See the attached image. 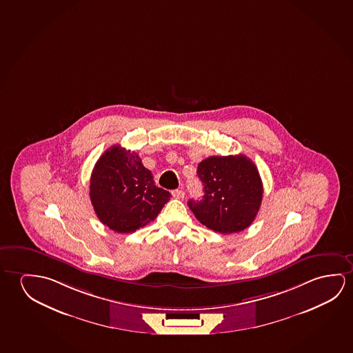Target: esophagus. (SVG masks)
Masks as SVG:
<instances>
[{"label": "esophagus", "instance_id": "obj_1", "mask_svg": "<svg viewBox=\"0 0 353 353\" xmlns=\"http://www.w3.org/2000/svg\"><path fill=\"white\" fill-rule=\"evenodd\" d=\"M172 196L176 199H183L185 198V192L182 190H174L172 192Z\"/></svg>", "mask_w": 353, "mask_h": 353}]
</instances>
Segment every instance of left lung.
Returning <instances> with one entry per match:
<instances>
[{"instance_id": "left-lung-1", "label": "left lung", "mask_w": 353, "mask_h": 353, "mask_svg": "<svg viewBox=\"0 0 353 353\" xmlns=\"http://www.w3.org/2000/svg\"><path fill=\"white\" fill-rule=\"evenodd\" d=\"M204 185L201 201H188L199 223L215 232H241L254 221L263 199V183L254 163L244 157H209L198 165Z\"/></svg>"}]
</instances>
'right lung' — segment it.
I'll return each instance as SVG.
<instances>
[{"label": "right lung", "mask_w": 353, "mask_h": 353, "mask_svg": "<svg viewBox=\"0 0 353 353\" xmlns=\"http://www.w3.org/2000/svg\"><path fill=\"white\" fill-rule=\"evenodd\" d=\"M170 196L139 155L121 145L103 152L92 170L90 201L99 220L114 232L130 234L152 223Z\"/></svg>", "instance_id": "obj_1"}]
</instances>
